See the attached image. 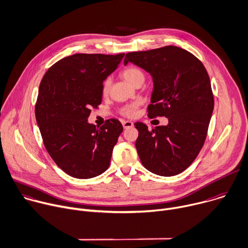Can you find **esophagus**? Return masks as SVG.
Here are the masks:
<instances>
[{"instance_id":"34e87169","label":"esophagus","mask_w":248,"mask_h":248,"mask_svg":"<svg viewBox=\"0 0 248 248\" xmlns=\"http://www.w3.org/2000/svg\"><path fill=\"white\" fill-rule=\"evenodd\" d=\"M122 125H123V128L124 129H128V128H131L134 126V123L131 122V121H123L122 122Z\"/></svg>"}]
</instances>
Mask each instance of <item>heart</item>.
<instances>
[{"instance_id": "1", "label": "heart", "mask_w": 248, "mask_h": 248, "mask_svg": "<svg viewBox=\"0 0 248 248\" xmlns=\"http://www.w3.org/2000/svg\"><path fill=\"white\" fill-rule=\"evenodd\" d=\"M121 76L124 78V80L129 83L130 85L132 86H135L137 83L139 82H141L143 83V80H144V74L143 72L138 68V67H135V66H129L127 68H125L122 73H121ZM109 90V81L108 80H106L105 83H104V86H103V93H107ZM137 108H138V104H132V105H128L126 107H124L122 109H121V113L124 115V116H127V117H133L136 115L137 113Z\"/></svg>"}]
</instances>
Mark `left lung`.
I'll list each match as a JSON object with an SVG mask.
<instances>
[{"label": "left lung", "instance_id": "1", "mask_svg": "<svg viewBox=\"0 0 248 248\" xmlns=\"http://www.w3.org/2000/svg\"><path fill=\"white\" fill-rule=\"evenodd\" d=\"M128 62L153 77L148 117L168 118L166 126L152 130L135 123L140 162L154 174L178 175L193 162L206 139L214 108L208 73L199 59L176 46L128 53L124 64Z\"/></svg>", "mask_w": 248, "mask_h": 248}]
</instances>
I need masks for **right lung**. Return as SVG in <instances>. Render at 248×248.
<instances>
[{"mask_svg":"<svg viewBox=\"0 0 248 248\" xmlns=\"http://www.w3.org/2000/svg\"><path fill=\"white\" fill-rule=\"evenodd\" d=\"M124 54H75L45 73L35 115L46 152L66 174L90 179L103 174L123 131L117 119L102 127L88 122L91 108L102 103L103 84Z\"/></svg>","mask_w":248,"mask_h":248,"instance_id":"obj_1","label":"right lung"}]
</instances>
